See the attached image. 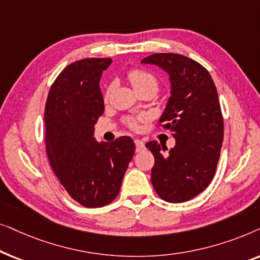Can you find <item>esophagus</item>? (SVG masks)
I'll return each instance as SVG.
<instances>
[{
	"label": "esophagus",
	"instance_id": "obj_1",
	"mask_svg": "<svg viewBox=\"0 0 260 260\" xmlns=\"http://www.w3.org/2000/svg\"><path fill=\"white\" fill-rule=\"evenodd\" d=\"M135 144H136V151H142L144 149V143L141 140H135Z\"/></svg>",
	"mask_w": 260,
	"mask_h": 260
}]
</instances>
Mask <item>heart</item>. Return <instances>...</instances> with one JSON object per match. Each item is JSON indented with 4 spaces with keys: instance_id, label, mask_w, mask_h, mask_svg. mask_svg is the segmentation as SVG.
<instances>
[{
    "instance_id": "obj_1",
    "label": "heart",
    "mask_w": 260,
    "mask_h": 260,
    "mask_svg": "<svg viewBox=\"0 0 260 260\" xmlns=\"http://www.w3.org/2000/svg\"><path fill=\"white\" fill-rule=\"evenodd\" d=\"M127 78H129L131 85H133L135 90L140 91V90H144V88H151L155 92L157 91L158 88V79L157 77L155 76L154 73L149 72V71L145 70H131L129 73H127ZM110 92H111V87L106 88L105 93H104V101H108ZM143 119L142 117H130V118H126L125 123L126 125L131 127V129H136L138 126V123Z\"/></svg>"
}]
</instances>
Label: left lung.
<instances>
[{
  "mask_svg": "<svg viewBox=\"0 0 260 260\" xmlns=\"http://www.w3.org/2000/svg\"><path fill=\"white\" fill-rule=\"evenodd\" d=\"M169 74L172 92L158 120L175 138V147L145 144L155 165L151 182L158 197L172 204L190 200L214 177L223 140V119L215 84L204 66L175 53H156L142 60Z\"/></svg>",
  "mask_w": 260,
  "mask_h": 260,
  "instance_id": "8db88e82",
  "label": "left lung"
}]
</instances>
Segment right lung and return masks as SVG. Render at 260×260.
<instances>
[{"instance_id": "right-lung-1", "label": "right lung", "mask_w": 260, "mask_h": 260, "mask_svg": "<svg viewBox=\"0 0 260 260\" xmlns=\"http://www.w3.org/2000/svg\"><path fill=\"white\" fill-rule=\"evenodd\" d=\"M110 58L72 62L56 77L45 108L46 151L59 182L85 207L109 205L119 193L135 154L129 136L97 142L94 124L104 113L99 88Z\"/></svg>"}]
</instances>
